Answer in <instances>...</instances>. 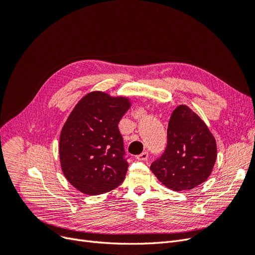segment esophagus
<instances>
[{
  "label": "esophagus",
  "mask_w": 255,
  "mask_h": 255,
  "mask_svg": "<svg viewBox=\"0 0 255 255\" xmlns=\"http://www.w3.org/2000/svg\"><path fill=\"white\" fill-rule=\"evenodd\" d=\"M148 157H149V153L146 152V151L142 152L141 154H139V155L136 156V158H137L138 160H145V159H148Z\"/></svg>",
  "instance_id": "esophagus-1"
}]
</instances>
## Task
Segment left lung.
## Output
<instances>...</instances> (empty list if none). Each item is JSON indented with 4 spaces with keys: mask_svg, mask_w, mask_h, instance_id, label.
I'll return each instance as SVG.
<instances>
[{
    "mask_svg": "<svg viewBox=\"0 0 255 255\" xmlns=\"http://www.w3.org/2000/svg\"><path fill=\"white\" fill-rule=\"evenodd\" d=\"M216 158V140L204 121L179 105L169 120L166 149L150 169L169 189L190 190L207 180Z\"/></svg>",
    "mask_w": 255,
    "mask_h": 255,
    "instance_id": "left-lung-1",
    "label": "left lung"
}]
</instances>
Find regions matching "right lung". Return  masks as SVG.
Segmentation results:
<instances>
[{"label":"right lung","mask_w":255,"mask_h":255,"mask_svg":"<svg viewBox=\"0 0 255 255\" xmlns=\"http://www.w3.org/2000/svg\"><path fill=\"white\" fill-rule=\"evenodd\" d=\"M129 106L128 98L94 91L68 117L59 138L61 170L83 194H104L125 180L128 164L118 123Z\"/></svg>","instance_id":"obj_1"}]
</instances>
